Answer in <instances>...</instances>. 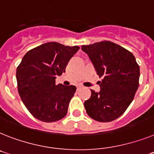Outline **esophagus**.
I'll return each instance as SVG.
<instances>
[{"mask_svg": "<svg viewBox=\"0 0 154 154\" xmlns=\"http://www.w3.org/2000/svg\"><path fill=\"white\" fill-rule=\"evenodd\" d=\"M80 88H81V86H77V90H80Z\"/></svg>", "mask_w": 154, "mask_h": 154, "instance_id": "obj_1", "label": "esophagus"}]
</instances>
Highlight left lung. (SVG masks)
Listing matches in <instances>:
<instances>
[{
  "mask_svg": "<svg viewBox=\"0 0 154 154\" xmlns=\"http://www.w3.org/2000/svg\"><path fill=\"white\" fill-rule=\"evenodd\" d=\"M100 81V90H91L84 106L88 115L100 122L114 121L126 111L139 87L140 66L130 51L110 41L82 46Z\"/></svg>",
  "mask_w": 154,
  "mask_h": 154,
  "instance_id": "obj_1",
  "label": "left lung"
}]
</instances>
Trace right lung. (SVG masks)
<instances>
[{
	"label": "right lung",
	"instance_id": "add662e5",
	"mask_svg": "<svg viewBox=\"0 0 154 154\" xmlns=\"http://www.w3.org/2000/svg\"><path fill=\"white\" fill-rule=\"evenodd\" d=\"M78 46H64L49 42L28 51L17 68L19 96L26 107L36 119L44 122L61 120L67 115L75 86L55 84Z\"/></svg>",
	"mask_w": 154,
	"mask_h": 154
}]
</instances>
